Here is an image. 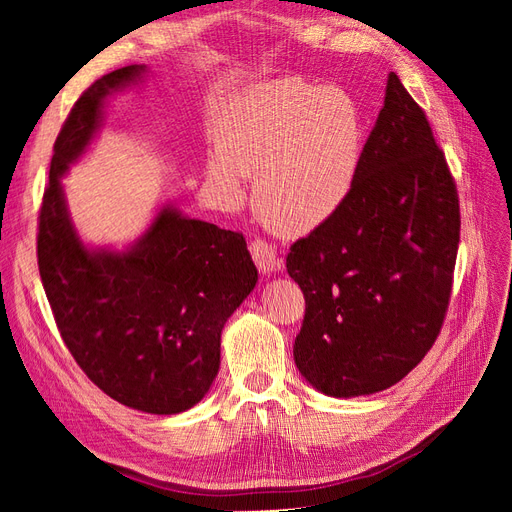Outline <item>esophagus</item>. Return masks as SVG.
Returning a JSON list of instances; mask_svg holds the SVG:
<instances>
[{"instance_id": "esophagus-1", "label": "esophagus", "mask_w": 512, "mask_h": 512, "mask_svg": "<svg viewBox=\"0 0 512 512\" xmlns=\"http://www.w3.org/2000/svg\"><path fill=\"white\" fill-rule=\"evenodd\" d=\"M250 252H252V258H254L256 267H258V271L262 275H269V273H273V271H277V269L282 267L280 258H277L275 247L271 243H267V241H260V239L252 241Z\"/></svg>"}]
</instances>
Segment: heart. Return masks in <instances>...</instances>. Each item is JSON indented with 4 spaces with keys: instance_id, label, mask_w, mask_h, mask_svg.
Masks as SVG:
<instances>
[{
    "instance_id": "1",
    "label": "heart",
    "mask_w": 512,
    "mask_h": 512,
    "mask_svg": "<svg viewBox=\"0 0 512 512\" xmlns=\"http://www.w3.org/2000/svg\"><path fill=\"white\" fill-rule=\"evenodd\" d=\"M365 121L344 89L282 79L247 87L218 128L205 162L211 192L224 205L243 198L256 173L254 205L271 230L303 237L344 209L363 162Z\"/></svg>"
}]
</instances>
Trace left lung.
Here are the masks:
<instances>
[{"label":"left lung","mask_w":512,"mask_h":512,"mask_svg":"<svg viewBox=\"0 0 512 512\" xmlns=\"http://www.w3.org/2000/svg\"><path fill=\"white\" fill-rule=\"evenodd\" d=\"M459 226L444 153L391 72L348 203L286 258L305 294L294 363L316 391L371 395L423 361L451 297Z\"/></svg>","instance_id":"1"}]
</instances>
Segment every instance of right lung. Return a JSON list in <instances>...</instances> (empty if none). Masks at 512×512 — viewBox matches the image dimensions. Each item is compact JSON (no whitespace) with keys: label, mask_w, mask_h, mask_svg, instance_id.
<instances>
[{"label":"right lung","mask_w":512,"mask_h":512,"mask_svg":"<svg viewBox=\"0 0 512 512\" xmlns=\"http://www.w3.org/2000/svg\"><path fill=\"white\" fill-rule=\"evenodd\" d=\"M145 76V64L115 70L74 104L42 198L38 267L59 333L87 378L123 406L166 416L209 393L224 324L258 271L239 232L190 218L170 200L123 247L81 237L61 179L98 138L106 100Z\"/></svg>","instance_id":"1"}]
</instances>
